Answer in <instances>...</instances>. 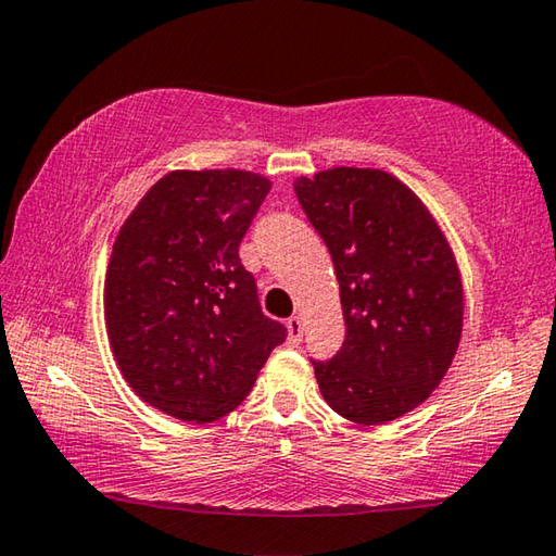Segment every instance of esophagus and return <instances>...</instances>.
<instances>
[{
    "label": "esophagus",
    "instance_id": "34e87169",
    "mask_svg": "<svg viewBox=\"0 0 556 556\" xmlns=\"http://www.w3.org/2000/svg\"><path fill=\"white\" fill-rule=\"evenodd\" d=\"M287 328H289V342H291V345H299L301 338H304V320H301L299 316H291L287 320Z\"/></svg>",
    "mask_w": 556,
    "mask_h": 556
}]
</instances>
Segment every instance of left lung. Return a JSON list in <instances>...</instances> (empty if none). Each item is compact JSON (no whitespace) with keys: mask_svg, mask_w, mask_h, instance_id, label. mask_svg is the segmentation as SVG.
<instances>
[{"mask_svg":"<svg viewBox=\"0 0 556 556\" xmlns=\"http://www.w3.org/2000/svg\"><path fill=\"white\" fill-rule=\"evenodd\" d=\"M294 191L326 243L345 340L313 359L323 399L342 418L379 426L426 401L462 336V281L445 236L413 191L381 169L336 167Z\"/></svg>","mask_w":556,"mask_h":556,"instance_id":"8db88e82","label":"left lung"}]
</instances>
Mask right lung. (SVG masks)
Returning a JSON list of instances; mask_svg holds the SVG:
<instances>
[{"label":"right lung","instance_id":"obj_1","mask_svg":"<svg viewBox=\"0 0 556 556\" xmlns=\"http://www.w3.org/2000/svg\"><path fill=\"white\" fill-rule=\"evenodd\" d=\"M269 189L243 169L169 173L118 230L104 291L111 350L130 389L179 420L240 406L287 340L238 255Z\"/></svg>","mask_w":556,"mask_h":556}]
</instances>
